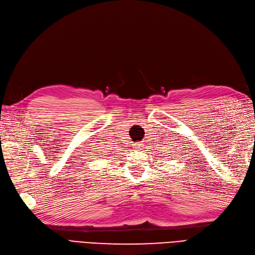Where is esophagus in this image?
I'll return each instance as SVG.
<instances>
[{"label": "esophagus", "instance_id": "esophagus-1", "mask_svg": "<svg viewBox=\"0 0 255 255\" xmlns=\"http://www.w3.org/2000/svg\"><path fill=\"white\" fill-rule=\"evenodd\" d=\"M142 146H143V142H139L138 144H136V147H139V148H142Z\"/></svg>", "mask_w": 255, "mask_h": 255}]
</instances>
